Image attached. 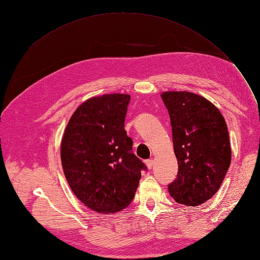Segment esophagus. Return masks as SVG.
Segmentation results:
<instances>
[{
  "mask_svg": "<svg viewBox=\"0 0 260 260\" xmlns=\"http://www.w3.org/2000/svg\"><path fill=\"white\" fill-rule=\"evenodd\" d=\"M153 164H154V160H153V159H148V160L145 161V165H146V167H147L148 169H151V168L153 167Z\"/></svg>",
  "mask_w": 260,
  "mask_h": 260,
  "instance_id": "esophagus-1",
  "label": "esophagus"
}]
</instances>
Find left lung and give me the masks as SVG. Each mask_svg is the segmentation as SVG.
<instances>
[{"mask_svg": "<svg viewBox=\"0 0 260 260\" xmlns=\"http://www.w3.org/2000/svg\"><path fill=\"white\" fill-rule=\"evenodd\" d=\"M172 127L178 159L177 179L168 191L177 203L202 205L221 185L231 164V144L224 118L210 101L187 91L160 94Z\"/></svg>", "mask_w": 260, "mask_h": 260, "instance_id": "left-lung-1", "label": "left lung"}]
</instances>
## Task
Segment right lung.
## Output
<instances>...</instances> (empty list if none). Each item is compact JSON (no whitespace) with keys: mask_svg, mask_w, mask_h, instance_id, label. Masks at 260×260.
Here are the masks:
<instances>
[{"mask_svg":"<svg viewBox=\"0 0 260 260\" xmlns=\"http://www.w3.org/2000/svg\"><path fill=\"white\" fill-rule=\"evenodd\" d=\"M129 94L84 101L70 117L60 142L61 166L72 191L86 207L114 214L132 202L145 165L132 153L124 130Z\"/></svg>","mask_w":260,"mask_h":260,"instance_id":"1","label":"right lung"}]
</instances>
